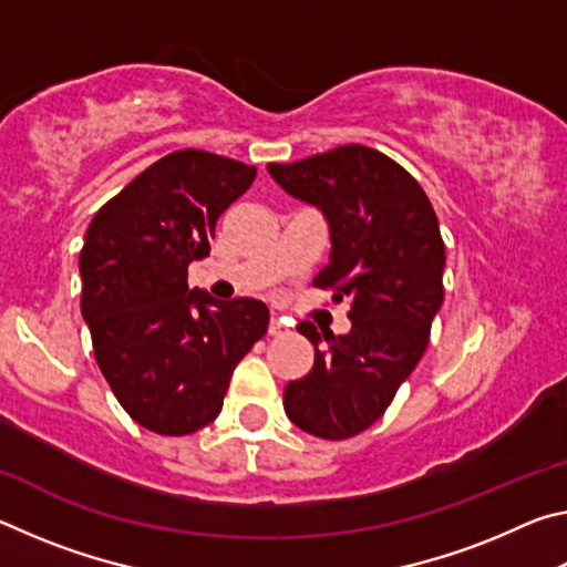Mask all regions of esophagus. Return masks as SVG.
Segmentation results:
<instances>
[{"mask_svg": "<svg viewBox=\"0 0 567 567\" xmlns=\"http://www.w3.org/2000/svg\"><path fill=\"white\" fill-rule=\"evenodd\" d=\"M287 328H285V322L282 320H277V318H272L270 320V324H267V332L272 334V338H277V334H282Z\"/></svg>", "mask_w": 567, "mask_h": 567, "instance_id": "1", "label": "esophagus"}]
</instances>
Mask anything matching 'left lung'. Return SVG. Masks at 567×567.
<instances>
[{"label":"left lung","instance_id":"1","mask_svg":"<svg viewBox=\"0 0 567 567\" xmlns=\"http://www.w3.org/2000/svg\"><path fill=\"white\" fill-rule=\"evenodd\" d=\"M292 197L318 205L330 223V262L315 287L350 302L348 334L318 332L315 364L287 382L285 412L322 440H348L385 415L430 342L443 305L445 243L425 189L382 152L342 145L292 165H267Z\"/></svg>","mask_w":567,"mask_h":567}]
</instances>
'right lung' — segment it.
Segmentation results:
<instances>
[{
    "label": "right lung",
    "instance_id": "right-lung-1",
    "mask_svg": "<svg viewBox=\"0 0 567 567\" xmlns=\"http://www.w3.org/2000/svg\"><path fill=\"white\" fill-rule=\"evenodd\" d=\"M255 175L213 152H169L104 203L84 235L82 318L94 360L124 412L157 435L213 422L237 362L267 332L265 302H217L187 287V265L209 255L219 215Z\"/></svg>",
    "mask_w": 567,
    "mask_h": 567
}]
</instances>
